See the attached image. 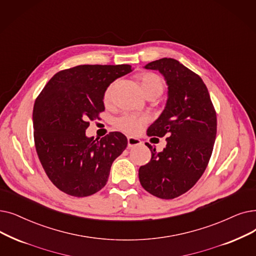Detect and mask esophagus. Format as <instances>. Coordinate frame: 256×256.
Returning a JSON list of instances; mask_svg holds the SVG:
<instances>
[{
	"label": "esophagus",
	"instance_id": "obj_1",
	"mask_svg": "<svg viewBox=\"0 0 256 256\" xmlns=\"http://www.w3.org/2000/svg\"><path fill=\"white\" fill-rule=\"evenodd\" d=\"M142 142L140 139L135 137H128V148H135L137 146H140Z\"/></svg>",
	"mask_w": 256,
	"mask_h": 256
}]
</instances>
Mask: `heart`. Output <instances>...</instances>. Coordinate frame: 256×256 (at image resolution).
Wrapping results in <instances>:
<instances>
[{"label":"heart","mask_w":256,"mask_h":256,"mask_svg":"<svg viewBox=\"0 0 256 256\" xmlns=\"http://www.w3.org/2000/svg\"><path fill=\"white\" fill-rule=\"evenodd\" d=\"M140 82H141L142 91L146 95L152 91L162 93L164 88V82L161 77L154 73L146 72V73L141 74ZM110 93H112V86H108L104 92V102H110ZM146 122H148L146 116L126 113L116 118L114 120V126L118 130L124 132L126 134L136 135L143 128V126H146Z\"/></svg>","instance_id":"b5f03b06"}]
</instances>
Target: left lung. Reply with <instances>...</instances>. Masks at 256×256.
<instances>
[{
	"instance_id": "1",
	"label": "left lung",
	"mask_w": 256,
	"mask_h": 256,
	"mask_svg": "<svg viewBox=\"0 0 256 256\" xmlns=\"http://www.w3.org/2000/svg\"><path fill=\"white\" fill-rule=\"evenodd\" d=\"M146 69L157 70L168 86V102L148 136L166 138L162 152H152L150 161L139 168L142 187L160 198H174L198 182L212 154L216 114L204 82L180 62L161 58Z\"/></svg>"
}]
</instances>
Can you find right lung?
Returning <instances> with one entry per match:
<instances>
[{
  "instance_id": "1",
  "label": "right lung",
  "mask_w": 256,
  "mask_h": 256,
  "mask_svg": "<svg viewBox=\"0 0 256 256\" xmlns=\"http://www.w3.org/2000/svg\"><path fill=\"white\" fill-rule=\"evenodd\" d=\"M132 69L130 64H80L55 74L36 98L33 130L38 159L50 181L73 196L96 194L108 182L110 166L128 146L112 132L100 140L86 130L104 110L108 86Z\"/></svg>"
}]
</instances>
